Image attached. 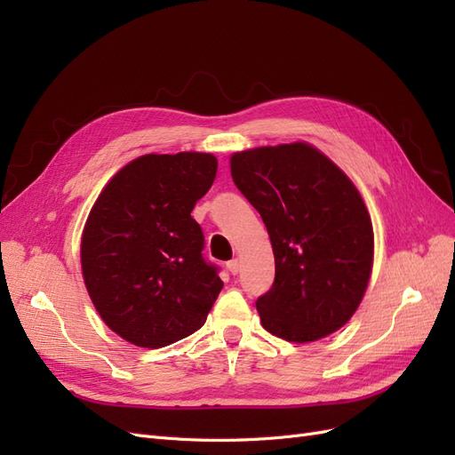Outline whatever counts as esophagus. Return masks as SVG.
I'll return each instance as SVG.
<instances>
[{
  "instance_id": "34e87169",
  "label": "esophagus",
  "mask_w": 455,
  "mask_h": 455,
  "mask_svg": "<svg viewBox=\"0 0 455 455\" xmlns=\"http://www.w3.org/2000/svg\"><path fill=\"white\" fill-rule=\"evenodd\" d=\"M226 267L229 269L231 275H237L241 271V261L239 259H229L228 264H226Z\"/></svg>"
}]
</instances>
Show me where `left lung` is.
Segmentation results:
<instances>
[{"label":"left lung","instance_id":"obj_1","mask_svg":"<svg viewBox=\"0 0 455 455\" xmlns=\"http://www.w3.org/2000/svg\"><path fill=\"white\" fill-rule=\"evenodd\" d=\"M229 163L273 246L275 281L256 299L261 326L296 343L336 332L359 307L374 264L359 189L306 142L237 151Z\"/></svg>","mask_w":455,"mask_h":455}]
</instances>
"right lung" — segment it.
Returning <instances> with one entry per match:
<instances>
[{
    "label": "right lung",
    "instance_id": "1",
    "mask_svg": "<svg viewBox=\"0 0 455 455\" xmlns=\"http://www.w3.org/2000/svg\"><path fill=\"white\" fill-rule=\"evenodd\" d=\"M216 169V157L199 151L142 156L92 204L81 237L87 292L108 328L134 346L157 349L194 334L222 291L191 218Z\"/></svg>",
    "mask_w": 455,
    "mask_h": 455
}]
</instances>
